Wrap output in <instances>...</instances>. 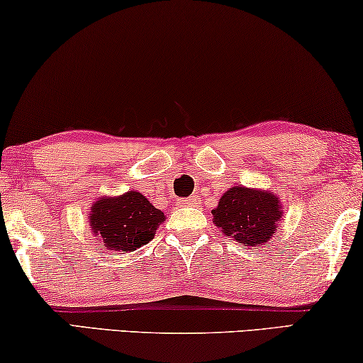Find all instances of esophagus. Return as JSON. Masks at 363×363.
<instances>
[{"label": "esophagus", "mask_w": 363, "mask_h": 363, "mask_svg": "<svg viewBox=\"0 0 363 363\" xmlns=\"http://www.w3.org/2000/svg\"><path fill=\"white\" fill-rule=\"evenodd\" d=\"M182 205H186V207H194V205H197V197H189V199H184L181 200Z\"/></svg>", "instance_id": "obj_1"}]
</instances>
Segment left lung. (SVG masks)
<instances>
[{"instance_id":"obj_1","label":"left lung","mask_w":363,"mask_h":363,"mask_svg":"<svg viewBox=\"0 0 363 363\" xmlns=\"http://www.w3.org/2000/svg\"><path fill=\"white\" fill-rule=\"evenodd\" d=\"M212 215L223 235L246 247H257L272 240L284 212L274 192L238 184L220 197Z\"/></svg>"}]
</instances>
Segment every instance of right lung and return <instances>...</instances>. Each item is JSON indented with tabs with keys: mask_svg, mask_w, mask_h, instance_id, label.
<instances>
[{
	"mask_svg": "<svg viewBox=\"0 0 363 363\" xmlns=\"http://www.w3.org/2000/svg\"><path fill=\"white\" fill-rule=\"evenodd\" d=\"M88 220L91 231L106 250L130 252L148 245L166 216L142 192L128 191L122 196L96 199Z\"/></svg>",
	"mask_w": 363,
	"mask_h": 363,
	"instance_id": "add662e5",
	"label": "right lung"
}]
</instances>
